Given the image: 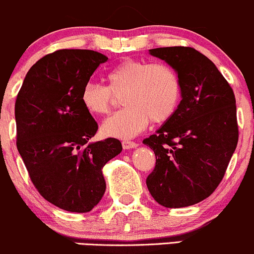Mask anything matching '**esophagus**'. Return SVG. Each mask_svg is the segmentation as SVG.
I'll return each mask as SVG.
<instances>
[{
	"instance_id": "obj_1",
	"label": "esophagus",
	"mask_w": 254,
	"mask_h": 254,
	"mask_svg": "<svg viewBox=\"0 0 254 254\" xmlns=\"http://www.w3.org/2000/svg\"><path fill=\"white\" fill-rule=\"evenodd\" d=\"M138 145H139V144L135 143V141H130V140H124V141H122V146H124L125 150L134 149V148H137Z\"/></svg>"
}]
</instances>
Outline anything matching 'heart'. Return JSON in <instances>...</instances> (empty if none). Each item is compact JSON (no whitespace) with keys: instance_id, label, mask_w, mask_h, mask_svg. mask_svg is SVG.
<instances>
[{"instance_id":"obj_1","label":"heart","mask_w":254,"mask_h":254,"mask_svg":"<svg viewBox=\"0 0 254 254\" xmlns=\"http://www.w3.org/2000/svg\"><path fill=\"white\" fill-rule=\"evenodd\" d=\"M106 80L108 86L88 81L80 94L81 104L93 116L108 114L115 95L122 94V104L126 108L102 125L106 137L134 138L145 129L150 120L154 124L168 121L182 99L178 72L165 63L128 59L111 67Z\"/></svg>"}]
</instances>
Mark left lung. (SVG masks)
Segmentation results:
<instances>
[{
  "label": "left lung",
  "instance_id": "1",
  "mask_svg": "<svg viewBox=\"0 0 254 254\" xmlns=\"http://www.w3.org/2000/svg\"><path fill=\"white\" fill-rule=\"evenodd\" d=\"M149 52L178 72L182 100L174 115L143 140L156 156L146 185L161 206H191L217 189L236 149L235 95L217 66L198 51L162 47Z\"/></svg>",
  "mask_w": 254,
  "mask_h": 254
}]
</instances>
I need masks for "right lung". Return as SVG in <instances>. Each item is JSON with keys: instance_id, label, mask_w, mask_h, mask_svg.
<instances>
[{"instance_id": "add662e5", "label": "right lung", "mask_w": 254, "mask_h": 254, "mask_svg": "<svg viewBox=\"0 0 254 254\" xmlns=\"http://www.w3.org/2000/svg\"><path fill=\"white\" fill-rule=\"evenodd\" d=\"M108 57L89 50H59L41 58L15 100L17 148L31 182L54 206L86 213L105 192L102 168L122 151L108 138L88 143L98 124L81 104L83 84Z\"/></svg>"}]
</instances>
